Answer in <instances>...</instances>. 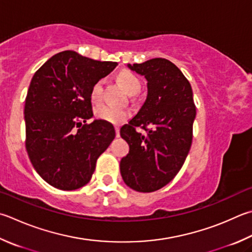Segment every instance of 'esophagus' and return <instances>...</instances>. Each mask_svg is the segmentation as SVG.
Returning <instances> with one entry per match:
<instances>
[{
  "label": "esophagus",
  "instance_id": "esophagus-1",
  "mask_svg": "<svg viewBox=\"0 0 252 252\" xmlns=\"http://www.w3.org/2000/svg\"><path fill=\"white\" fill-rule=\"evenodd\" d=\"M116 135L120 136V127L119 126H116Z\"/></svg>",
  "mask_w": 252,
  "mask_h": 252
}]
</instances>
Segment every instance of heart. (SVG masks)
Segmentation results:
<instances>
[{
  "label": "heart",
  "instance_id": "1",
  "mask_svg": "<svg viewBox=\"0 0 252 252\" xmlns=\"http://www.w3.org/2000/svg\"><path fill=\"white\" fill-rule=\"evenodd\" d=\"M118 81L120 82L121 86L126 89L130 94H138L141 90V81L140 79L131 71H121L118 75ZM103 93V80H98L91 87L90 90V98L94 102H98L102 98ZM95 117L99 120L106 121L112 125H120L125 122L127 118L130 117V111L126 109L116 108L109 104H101L97 107L94 111Z\"/></svg>",
  "mask_w": 252,
  "mask_h": 252
}]
</instances>
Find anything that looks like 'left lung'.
Returning a JSON list of instances; mask_svg holds the SVG:
<instances>
[{
  "label": "left lung",
  "instance_id": "obj_1",
  "mask_svg": "<svg viewBox=\"0 0 252 252\" xmlns=\"http://www.w3.org/2000/svg\"><path fill=\"white\" fill-rule=\"evenodd\" d=\"M148 80V97L120 135L130 146L120 162L123 181L142 193L168 184L184 164L193 140L196 107L189 81L165 58L129 65ZM136 127L146 130L139 134Z\"/></svg>",
  "mask_w": 252,
  "mask_h": 252
}]
</instances>
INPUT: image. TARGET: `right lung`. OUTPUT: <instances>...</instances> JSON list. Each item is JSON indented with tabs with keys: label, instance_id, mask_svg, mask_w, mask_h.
<instances>
[{
	"label": "right lung",
	"instance_id": "add662e5",
	"mask_svg": "<svg viewBox=\"0 0 252 252\" xmlns=\"http://www.w3.org/2000/svg\"><path fill=\"white\" fill-rule=\"evenodd\" d=\"M72 50L56 54L35 72L25 99V146L44 181L63 190L89 183L98 158L116 136L94 116L90 90L116 68Z\"/></svg>",
	"mask_w": 252,
	"mask_h": 252
}]
</instances>
